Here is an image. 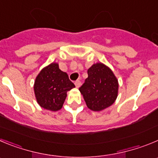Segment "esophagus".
Instances as JSON below:
<instances>
[{
	"label": "esophagus",
	"instance_id": "obj_1",
	"mask_svg": "<svg viewBox=\"0 0 158 158\" xmlns=\"http://www.w3.org/2000/svg\"><path fill=\"white\" fill-rule=\"evenodd\" d=\"M74 84H75V85H76L77 88H79V87L81 86V82L79 80H77L74 82Z\"/></svg>",
	"mask_w": 158,
	"mask_h": 158
}]
</instances>
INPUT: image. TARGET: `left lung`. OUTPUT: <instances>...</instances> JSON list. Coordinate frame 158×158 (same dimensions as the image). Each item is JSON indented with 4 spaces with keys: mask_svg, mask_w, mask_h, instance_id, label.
Returning a JSON list of instances; mask_svg holds the SVG:
<instances>
[{
    "mask_svg": "<svg viewBox=\"0 0 158 158\" xmlns=\"http://www.w3.org/2000/svg\"><path fill=\"white\" fill-rule=\"evenodd\" d=\"M88 78L80 87L87 106L93 111H101L115 102L118 93V81L113 71L101 63L88 69Z\"/></svg>",
    "mask_w": 158,
    "mask_h": 158,
    "instance_id": "8db88e82",
    "label": "left lung"
}]
</instances>
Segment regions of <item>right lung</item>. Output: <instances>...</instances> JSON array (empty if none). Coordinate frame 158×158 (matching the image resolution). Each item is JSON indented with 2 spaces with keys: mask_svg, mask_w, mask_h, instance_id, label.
Segmentation results:
<instances>
[{
  "mask_svg": "<svg viewBox=\"0 0 158 158\" xmlns=\"http://www.w3.org/2000/svg\"><path fill=\"white\" fill-rule=\"evenodd\" d=\"M74 87L67 73L59 69L58 63H52L43 68L37 75L34 89L36 99L41 107L57 111L63 107L66 92Z\"/></svg>",
  "mask_w": 158,
  "mask_h": 158,
  "instance_id": "add662e5",
  "label": "right lung"
}]
</instances>
